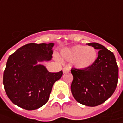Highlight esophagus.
<instances>
[{
  "instance_id": "1",
  "label": "esophagus",
  "mask_w": 123,
  "mask_h": 123,
  "mask_svg": "<svg viewBox=\"0 0 123 123\" xmlns=\"http://www.w3.org/2000/svg\"><path fill=\"white\" fill-rule=\"evenodd\" d=\"M70 72V68L68 67H65L63 68V73H68Z\"/></svg>"
}]
</instances>
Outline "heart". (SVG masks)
Listing matches in <instances>:
<instances>
[{"label": "heart", "mask_w": 123, "mask_h": 123, "mask_svg": "<svg viewBox=\"0 0 123 123\" xmlns=\"http://www.w3.org/2000/svg\"><path fill=\"white\" fill-rule=\"evenodd\" d=\"M62 59L68 62H74L77 68L84 70L92 66L98 57L97 50L92 46L74 45L65 48L61 51Z\"/></svg>", "instance_id": "heart-1"}]
</instances>
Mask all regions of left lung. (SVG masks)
<instances>
[{
    "mask_svg": "<svg viewBox=\"0 0 123 123\" xmlns=\"http://www.w3.org/2000/svg\"><path fill=\"white\" fill-rule=\"evenodd\" d=\"M89 46L99 50L94 64L84 70L73 68L71 92L75 100L94 107L107 101L114 92L118 79V68L114 53L96 42Z\"/></svg>",
    "mask_w": 123,
    "mask_h": 123,
    "instance_id": "1",
    "label": "left lung"
}]
</instances>
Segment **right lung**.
Segmentation results:
<instances>
[{"label":"right lung","mask_w":123,"mask_h":123,"mask_svg":"<svg viewBox=\"0 0 123 123\" xmlns=\"http://www.w3.org/2000/svg\"><path fill=\"white\" fill-rule=\"evenodd\" d=\"M53 46L54 43H30L9 57L3 74V85L13 103L33 110L48 101L54 83L63 74L62 70L49 72L40 64L52 59Z\"/></svg>","instance_id":"obj_1"}]
</instances>
